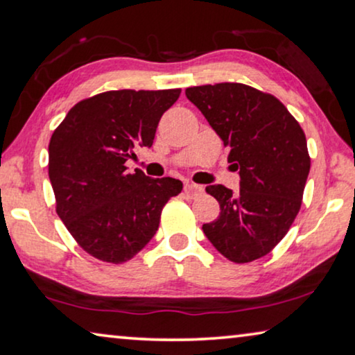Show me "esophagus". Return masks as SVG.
Instances as JSON below:
<instances>
[{"mask_svg":"<svg viewBox=\"0 0 355 355\" xmlns=\"http://www.w3.org/2000/svg\"><path fill=\"white\" fill-rule=\"evenodd\" d=\"M184 192L189 193V196H198V193L203 192V187L198 186V184L187 182L186 186H184Z\"/></svg>","mask_w":355,"mask_h":355,"instance_id":"esophagus-1","label":"esophagus"}]
</instances>
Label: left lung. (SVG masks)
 I'll list each match as a JSON object with an SVG mask.
<instances>
[{
  "mask_svg": "<svg viewBox=\"0 0 355 355\" xmlns=\"http://www.w3.org/2000/svg\"><path fill=\"white\" fill-rule=\"evenodd\" d=\"M186 96L230 148L227 162L241 176L237 192L207 187L221 211L202 230L234 263L261 259L288 234L302 205L310 171L304 130L276 96L245 84L189 87Z\"/></svg>",
  "mask_w": 355,
  "mask_h": 355,
  "instance_id": "8db88e82",
  "label": "left lung"
}]
</instances>
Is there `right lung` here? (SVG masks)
<instances>
[{"label": "right lung", "mask_w": 355, "mask_h": 355, "mask_svg": "<svg viewBox=\"0 0 355 355\" xmlns=\"http://www.w3.org/2000/svg\"><path fill=\"white\" fill-rule=\"evenodd\" d=\"M181 89L110 90L72 106L48 145L56 213L87 254L124 263L159 226L163 207L182 191L179 179H152L125 162L152 147L163 113Z\"/></svg>", "instance_id": "right-lung-1"}]
</instances>
